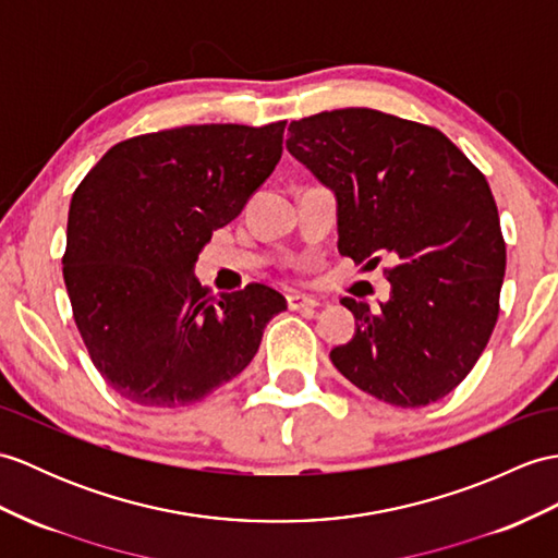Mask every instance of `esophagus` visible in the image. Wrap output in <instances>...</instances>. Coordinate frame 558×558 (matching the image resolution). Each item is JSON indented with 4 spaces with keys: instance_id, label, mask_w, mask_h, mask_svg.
<instances>
[{
    "instance_id": "obj_1",
    "label": "esophagus",
    "mask_w": 558,
    "mask_h": 558,
    "mask_svg": "<svg viewBox=\"0 0 558 558\" xmlns=\"http://www.w3.org/2000/svg\"><path fill=\"white\" fill-rule=\"evenodd\" d=\"M288 306L292 311H306V308L320 306V302L316 300V296H308V294H290L288 296Z\"/></svg>"
}]
</instances>
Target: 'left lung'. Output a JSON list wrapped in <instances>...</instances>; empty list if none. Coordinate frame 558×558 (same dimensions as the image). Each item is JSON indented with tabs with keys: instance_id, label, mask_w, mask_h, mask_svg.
Wrapping results in <instances>:
<instances>
[{
	"instance_id": "left-lung-1",
	"label": "left lung",
	"mask_w": 558,
	"mask_h": 558,
	"mask_svg": "<svg viewBox=\"0 0 558 558\" xmlns=\"http://www.w3.org/2000/svg\"><path fill=\"white\" fill-rule=\"evenodd\" d=\"M288 149L338 199V250L364 268L390 256V300H349L354 338L330 361L359 390L416 409L481 359L507 268L485 175L437 128L375 109L292 121Z\"/></svg>"
}]
</instances>
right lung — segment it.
Masks as SVG:
<instances>
[{
  "instance_id": "right-lung-1",
  "label": "right lung",
  "mask_w": 558,
  "mask_h": 558,
  "mask_svg": "<svg viewBox=\"0 0 558 558\" xmlns=\"http://www.w3.org/2000/svg\"><path fill=\"white\" fill-rule=\"evenodd\" d=\"M284 121L211 123L113 145L77 185L63 254L75 326L111 390L175 409L250 366L284 296L252 282L214 296L194 264L274 173Z\"/></svg>"
}]
</instances>
